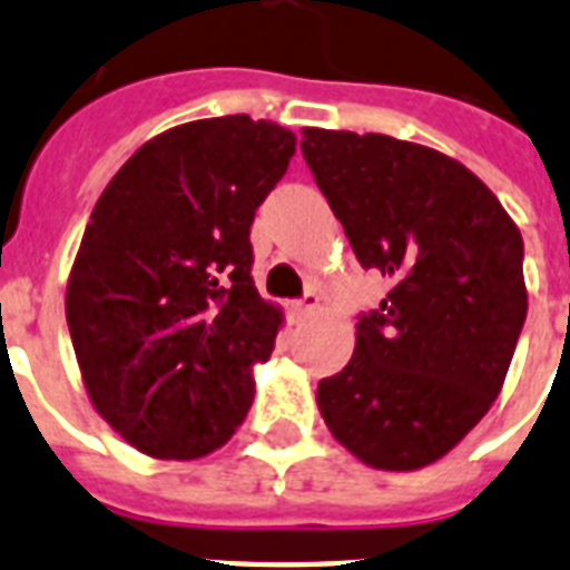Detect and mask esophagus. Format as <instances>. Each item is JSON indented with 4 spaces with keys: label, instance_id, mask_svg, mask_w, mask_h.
Returning <instances> with one entry per match:
<instances>
[{
    "label": "esophagus",
    "instance_id": "1",
    "mask_svg": "<svg viewBox=\"0 0 570 570\" xmlns=\"http://www.w3.org/2000/svg\"><path fill=\"white\" fill-rule=\"evenodd\" d=\"M318 309V295L316 293H304L298 301H293V313L295 316H309Z\"/></svg>",
    "mask_w": 570,
    "mask_h": 570
}]
</instances>
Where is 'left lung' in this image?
I'll return each mask as SVG.
<instances>
[{"mask_svg":"<svg viewBox=\"0 0 570 570\" xmlns=\"http://www.w3.org/2000/svg\"><path fill=\"white\" fill-rule=\"evenodd\" d=\"M301 155L363 269L390 275L318 410L383 471L445 456L498 397L527 318L524 239L453 157L386 134L304 128Z\"/></svg>","mask_w":570,"mask_h":570,"instance_id":"obj_1","label":"left lung"}]
</instances>
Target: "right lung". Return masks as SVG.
I'll list each match as a JSON object with an SVG mask.
<instances>
[{
    "mask_svg": "<svg viewBox=\"0 0 570 570\" xmlns=\"http://www.w3.org/2000/svg\"><path fill=\"white\" fill-rule=\"evenodd\" d=\"M293 155L269 119H196L134 151L92 207L67 325L92 406L137 451L196 460L243 424L281 327L248 237Z\"/></svg>",
    "mask_w": 570,
    "mask_h": 570,
    "instance_id": "right-lung-1",
    "label": "right lung"
}]
</instances>
